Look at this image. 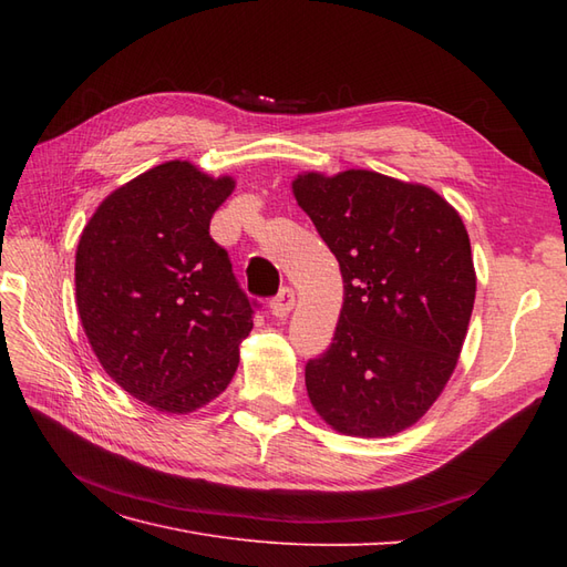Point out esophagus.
Masks as SVG:
<instances>
[{"label": "esophagus", "instance_id": "esophagus-1", "mask_svg": "<svg viewBox=\"0 0 567 567\" xmlns=\"http://www.w3.org/2000/svg\"><path fill=\"white\" fill-rule=\"evenodd\" d=\"M293 307H296V293H293V288H281L279 296L269 302V310H271V315L277 317V319L288 317L290 310H293Z\"/></svg>", "mask_w": 567, "mask_h": 567}]
</instances>
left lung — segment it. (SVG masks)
I'll return each mask as SVG.
<instances>
[{"label": "left lung", "mask_w": 567, "mask_h": 567, "mask_svg": "<svg viewBox=\"0 0 567 567\" xmlns=\"http://www.w3.org/2000/svg\"><path fill=\"white\" fill-rule=\"evenodd\" d=\"M290 186L346 284L331 348L305 367L310 402L342 435H398L456 369L477 281L468 231L431 186L373 169Z\"/></svg>", "instance_id": "8db88e82"}]
</instances>
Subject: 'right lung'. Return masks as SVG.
I'll return each instance as SVG.
<instances>
[{
    "label": "right lung",
    "instance_id": "add662e5",
    "mask_svg": "<svg viewBox=\"0 0 567 567\" xmlns=\"http://www.w3.org/2000/svg\"><path fill=\"white\" fill-rule=\"evenodd\" d=\"M234 177L167 161L109 194L75 252L82 329L111 379L163 414L227 390L252 305L210 238Z\"/></svg>",
    "mask_w": 567,
    "mask_h": 567
}]
</instances>
